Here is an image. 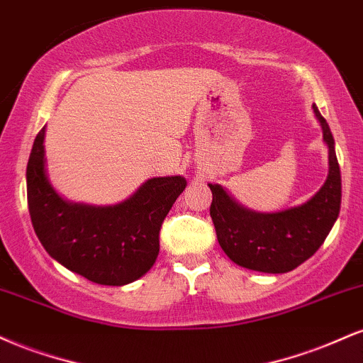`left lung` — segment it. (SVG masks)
Masks as SVG:
<instances>
[{
  "instance_id": "left-lung-1",
  "label": "left lung",
  "mask_w": 363,
  "mask_h": 363,
  "mask_svg": "<svg viewBox=\"0 0 363 363\" xmlns=\"http://www.w3.org/2000/svg\"><path fill=\"white\" fill-rule=\"evenodd\" d=\"M330 149V174L325 185L304 206L257 214L238 206L219 185L212 190L211 217L217 241L240 267L265 274H285L297 268L319 250L338 219L342 206V174L335 139L318 106L313 105Z\"/></svg>"
}]
</instances>
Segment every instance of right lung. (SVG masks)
<instances>
[{
  "mask_svg": "<svg viewBox=\"0 0 363 363\" xmlns=\"http://www.w3.org/2000/svg\"><path fill=\"white\" fill-rule=\"evenodd\" d=\"M44 135L42 127L27 164L30 219L42 246L61 265L95 284L138 280L155 265L161 225L186 182L182 177L152 178L113 207L67 203L47 182Z\"/></svg>",
  "mask_w": 363,
  "mask_h": 363,
  "instance_id": "obj_1",
  "label": "right lung"
}]
</instances>
